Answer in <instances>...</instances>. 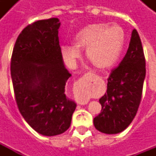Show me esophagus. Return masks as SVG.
Listing matches in <instances>:
<instances>
[{
  "label": "esophagus",
  "instance_id": "esophagus-1",
  "mask_svg": "<svg viewBox=\"0 0 156 156\" xmlns=\"http://www.w3.org/2000/svg\"><path fill=\"white\" fill-rule=\"evenodd\" d=\"M82 103H83V102H82ZM83 103H87V101H85V102H83Z\"/></svg>",
  "mask_w": 156,
  "mask_h": 156
}]
</instances>
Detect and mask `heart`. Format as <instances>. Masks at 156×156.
<instances>
[{
  "mask_svg": "<svg viewBox=\"0 0 156 156\" xmlns=\"http://www.w3.org/2000/svg\"><path fill=\"white\" fill-rule=\"evenodd\" d=\"M76 45H62L61 52L65 62L74 68L81 56L80 48H86L87 58L95 67L106 69L117 62L124 48L125 32L116 23H94L82 28L74 37Z\"/></svg>",
  "mask_w": 156,
  "mask_h": 156,
  "instance_id": "1",
  "label": "heart"
}]
</instances>
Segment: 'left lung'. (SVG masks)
Segmentation results:
<instances>
[{
  "mask_svg": "<svg viewBox=\"0 0 156 156\" xmlns=\"http://www.w3.org/2000/svg\"><path fill=\"white\" fill-rule=\"evenodd\" d=\"M145 71L142 43L134 29L127 52L110 73L107 92L99 99L101 112L94 119V127L98 131L118 134L131 124L140 104Z\"/></svg>",
  "mask_w": 156,
  "mask_h": 156,
  "instance_id": "obj_1",
  "label": "left lung"
}]
</instances>
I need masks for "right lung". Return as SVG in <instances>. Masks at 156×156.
I'll list each match as a JSON object with an SVG mask.
<instances>
[{
    "label": "right lung",
    "mask_w": 156,
    "mask_h": 156,
    "mask_svg": "<svg viewBox=\"0 0 156 156\" xmlns=\"http://www.w3.org/2000/svg\"><path fill=\"white\" fill-rule=\"evenodd\" d=\"M58 18L40 20L23 29L16 41L11 75L19 111L39 134L54 136L70 127L76 104L65 94L71 77L59 45Z\"/></svg>",
    "instance_id": "add662e5"
}]
</instances>
